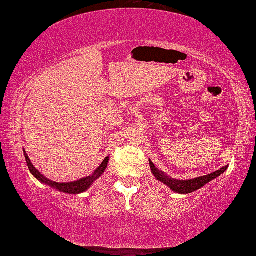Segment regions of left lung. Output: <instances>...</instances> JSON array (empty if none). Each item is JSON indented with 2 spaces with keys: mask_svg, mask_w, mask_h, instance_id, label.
I'll list each match as a JSON object with an SVG mask.
<instances>
[{
  "mask_svg": "<svg viewBox=\"0 0 256 256\" xmlns=\"http://www.w3.org/2000/svg\"><path fill=\"white\" fill-rule=\"evenodd\" d=\"M149 162H150L151 172H152V174L156 178L162 182V183H164V185H167L168 188L174 190L175 193H180V194H188V193L194 192V190L203 188V186L209 183V182L216 178V177L222 175V172H226L228 168V166H224L222 168H220L219 170L212 172V174H209V175L196 177V178H193V180H180L172 178V177L167 176V174H164V172H160L158 168L154 166L151 160H149Z\"/></svg>",
  "mask_w": 256,
  "mask_h": 256,
  "instance_id": "left-lung-1",
  "label": "left lung"
}]
</instances>
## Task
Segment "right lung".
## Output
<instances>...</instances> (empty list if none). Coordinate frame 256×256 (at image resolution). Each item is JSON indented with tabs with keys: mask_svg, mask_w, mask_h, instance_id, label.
Returning a JSON list of instances; mask_svg holds the SVG:
<instances>
[{
	"mask_svg": "<svg viewBox=\"0 0 256 256\" xmlns=\"http://www.w3.org/2000/svg\"><path fill=\"white\" fill-rule=\"evenodd\" d=\"M24 158H26V162H27L30 172H32V174L36 177L38 180L42 182V184H46V185L50 186V188L60 190V192L68 193V194H80V193L86 192V190L92 185L94 182L98 180L99 177L102 175V172L106 170L108 160H110V157H106L105 159H104V162H102L100 166H99L97 170H94L92 175L84 177V178H81L79 180L70 182V183H58V182H53L48 178H46L44 175L40 174V172L36 170V167H34L32 164V162H30L28 154H26L24 150Z\"/></svg>",
	"mask_w": 256,
	"mask_h": 256,
	"instance_id": "1",
	"label": "right lung"
}]
</instances>
